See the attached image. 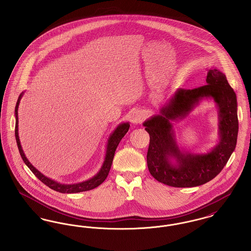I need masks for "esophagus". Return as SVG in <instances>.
Listing matches in <instances>:
<instances>
[{
  "instance_id": "esophagus-1",
  "label": "esophagus",
  "mask_w": 251,
  "mask_h": 251,
  "mask_svg": "<svg viewBox=\"0 0 251 251\" xmlns=\"http://www.w3.org/2000/svg\"><path fill=\"white\" fill-rule=\"evenodd\" d=\"M145 120V115H144L142 112L140 111H136L132 114L131 116V123L133 125H137V124H140L142 123V121Z\"/></svg>"
}]
</instances>
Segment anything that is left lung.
<instances>
[{
    "label": "left lung",
    "instance_id": "left-lung-1",
    "mask_svg": "<svg viewBox=\"0 0 251 251\" xmlns=\"http://www.w3.org/2000/svg\"><path fill=\"white\" fill-rule=\"evenodd\" d=\"M213 100L219 116L218 143L206 153H192L176 142L173 122L185 119L202 100ZM150 134L147 164L151 176L173 187H195L216 177L235 150L238 135L237 99L218 69L208 70L206 84L179 88L153 115L143 122Z\"/></svg>",
    "mask_w": 251,
    "mask_h": 251
}]
</instances>
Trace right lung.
<instances>
[{
    "label": "right lung",
    "instance_id": "obj_1",
    "mask_svg": "<svg viewBox=\"0 0 251 251\" xmlns=\"http://www.w3.org/2000/svg\"><path fill=\"white\" fill-rule=\"evenodd\" d=\"M24 92L25 91H24L21 95L19 96L18 101L16 103V107H15V118H16L15 136H16V141L18 144L19 151L21 153V156H22L25 165L29 167L30 170L36 175V178L40 179L44 184H46L50 189H52L54 191L59 192V193H63V194H73V193L88 191V190L94 189L96 187H98L100 184H101L107 178L108 173L110 171V168H111L112 163H113L115 151H116L119 144L121 141V139L124 137V135L127 133V131H129L130 122L129 121L121 122L117 126V128L110 133V135L108 137L107 143H106V148H105L104 160H103V163L100 168V170L97 172V174H95L92 178L84 180V181H81V182L71 183V184L62 183V182L50 179L47 176H45L44 174H42L39 170H37L36 167H34L29 162V160L24 154V150H23V147H22L21 141H20V136H19V117H18L19 105H20V102H21V100L24 96Z\"/></svg>",
    "mask_w": 251,
    "mask_h": 251
}]
</instances>
